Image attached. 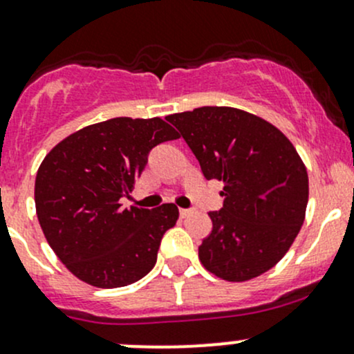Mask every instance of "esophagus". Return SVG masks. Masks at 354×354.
I'll return each mask as SVG.
<instances>
[{
  "instance_id": "esophagus-1",
  "label": "esophagus",
  "mask_w": 354,
  "mask_h": 354,
  "mask_svg": "<svg viewBox=\"0 0 354 354\" xmlns=\"http://www.w3.org/2000/svg\"><path fill=\"white\" fill-rule=\"evenodd\" d=\"M190 214H192V210H190V209H180V216L183 217V219H185V217L190 216Z\"/></svg>"
}]
</instances>
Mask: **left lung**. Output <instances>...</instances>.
Here are the masks:
<instances>
[{
  "label": "left lung",
  "instance_id": "left-lung-1",
  "mask_svg": "<svg viewBox=\"0 0 354 354\" xmlns=\"http://www.w3.org/2000/svg\"><path fill=\"white\" fill-rule=\"evenodd\" d=\"M207 180L223 181V209L198 246L202 266L230 283L272 269L298 236L308 203V173L295 145L269 121L230 106L166 118Z\"/></svg>",
  "mask_w": 354,
  "mask_h": 354
}]
</instances>
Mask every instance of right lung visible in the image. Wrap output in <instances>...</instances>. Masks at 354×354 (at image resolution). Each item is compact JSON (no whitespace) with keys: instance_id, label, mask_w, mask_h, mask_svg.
<instances>
[{"instance_id":"add662e5","label":"right lung","mask_w":354,"mask_h":354,"mask_svg":"<svg viewBox=\"0 0 354 354\" xmlns=\"http://www.w3.org/2000/svg\"><path fill=\"white\" fill-rule=\"evenodd\" d=\"M174 138V128L160 118H113L68 135L44 157L35 176V212L49 246L75 277L111 289L151 272L178 207L123 209L120 198L131 194L151 149Z\"/></svg>"}]
</instances>
